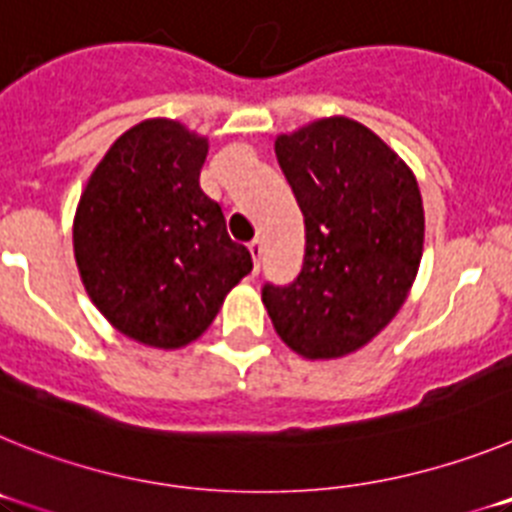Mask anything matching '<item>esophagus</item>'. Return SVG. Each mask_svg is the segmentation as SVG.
Masks as SVG:
<instances>
[{
  "mask_svg": "<svg viewBox=\"0 0 512 512\" xmlns=\"http://www.w3.org/2000/svg\"><path fill=\"white\" fill-rule=\"evenodd\" d=\"M248 251H251L253 271H259V264H261V251H264V246H261V241H251V243H248Z\"/></svg>",
  "mask_w": 512,
  "mask_h": 512,
  "instance_id": "obj_1",
  "label": "esophagus"
}]
</instances>
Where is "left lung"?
<instances>
[{
	"mask_svg": "<svg viewBox=\"0 0 512 512\" xmlns=\"http://www.w3.org/2000/svg\"><path fill=\"white\" fill-rule=\"evenodd\" d=\"M305 215V261L287 287L264 284L274 330L305 359L354 354L390 323L423 256V200L410 166L348 117L274 140Z\"/></svg>",
	"mask_w": 512,
	"mask_h": 512,
	"instance_id": "1",
	"label": "left lung"
}]
</instances>
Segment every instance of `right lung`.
Instances as JSON below:
<instances>
[{"mask_svg": "<svg viewBox=\"0 0 512 512\" xmlns=\"http://www.w3.org/2000/svg\"><path fill=\"white\" fill-rule=\"evenodd\" d=\"M207 148L182 122H138L104 153L76 207L74 256L87 295L146 346L200 338L253 269L220 205L200 189Z\"/></svg>", "mask_w": 512, "mask_h": 512, "instance_id": "right-lung-1", "label": "right lung"}]
</instances>
